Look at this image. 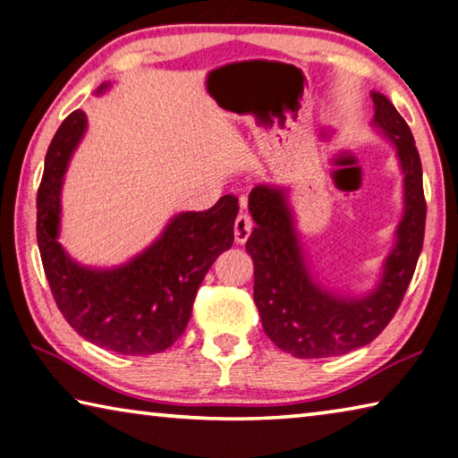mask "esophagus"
Wrapping results in <instances>:
<instances>
[{
	"label": "esophagus",
	"mask_w": 458,
	"mask_h": 458,
	"mask_svg": "<svg viewBox=\"0 0 458 458\" xmlns=\"http://www.w3.org/2000/svg\"><path fill=\"white\" fill-rule=\"evenodd\" d=\"M251 229H253V221L251 216L247 213H239L235 225H233V233H235V243H245L247 237L251 235Z\"/></svg>",
	"instance_id": "1"
}]
</instances>
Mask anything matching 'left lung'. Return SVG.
Segmentation results:
<instances>
[{
	"label": "left lung",
	"instance_id": "obj_1",
	"mask_svg": "<svg viewBox=\"0 0 458 458\" xmlns=\"http://www.w3.org/2000/svg\"><path fill=\"white\" fill-rule=\"evenodd\" d=\"M371 125L395 148L403 199L394 247L371 290L347 294L317 278L296 227L290 186L258 184L247 200L256 227L245 250L253 259L261 327L276 347L298 359L344 355L376 339L398 310L422 251L426 202L414 136L386 95L371 91Z\"/></svg>",
	"mask_w": 458,
	"mask_h": 458
}]
</instances>
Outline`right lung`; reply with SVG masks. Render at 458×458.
I'll return each instance as SVG.
<instances>
[{
    "instance_id": "right-lung-1",
    "label": "right lung",
    "mask_w": 458,
    "mask_h": 458,
    "mask_svg": "<svg viewBox=\"0 0 458 458\" xmlns=\"http://www.w3.org/2000/svg\"><path fill=\"white\" fill-rule=\"evenodd\" d=\"M109 87L103 82L97 95ZM85 131L87 115L72 111L47 152L36 221L44 274L58 310L82 339L122 355L160 353L184 333L200 282L233 245L237 199L225 194L208 211L174 215L156 242L122 266H82L58 235L64 174Z\"/></svg>"
}]
</instances>
